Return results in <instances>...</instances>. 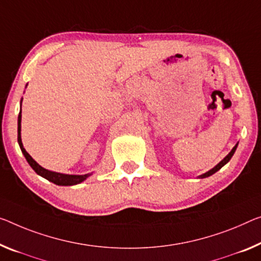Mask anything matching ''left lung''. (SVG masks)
<instances>
[{"mask_svg":"<svg viewBox=\"0 0 261 261\" xmlns=\"http://www.w3.org/2000/svg\"><path fill=\"white\" fill-rule=\"evenodd\" d=\"M237 146H238V143L237 144H236V146L233 147V148H232V150L230 151V153H228L226 156H225V158H224L223 160H222V161H220L218 164H217V166H216L215 168H212V169L211 170H209V171H207V172H205V174H203V175H200L199 176V177L200 178H205V177H209V176H211L212 174H215V172L216 171H218L219 169H220V168H222L223 166H225V164L228 162V161H230V160H231V158H232V155H233L234 154V151H236V149H237Z\"/></svg>","mask_w":261,"mask_h":261,"instance_id":"1","label":"left lung"}]
</instances>
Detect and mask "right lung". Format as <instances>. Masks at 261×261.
<instances>
[{
    "instance_id": "1",
    "label": "right lung",
    "mask_w": 261,
    "mask_h": 261,
    "mask_svg": "<svg viewBox=\"0 0 261 261\" xmlns=\"http://www.w3.org/2000/svg\"><path fill=\"white\" fill-rule=\"evenodd\" d=\"M22 112H19L18 114V128H17V141L19 147H21V150L23 155L25 156L28 163L30 164L31 168L37 172L38 175H41L42 177L49 179L50 182L57 184V186H74V184H78L83 182L86 177H89V175H65V174H59V172L50 171L44 169L43 167L39 166V164L35 161V160L31 158V156L27 153V150L24 149L22 140H21V119H22Z\"/></svg>"
}]
</instances>
